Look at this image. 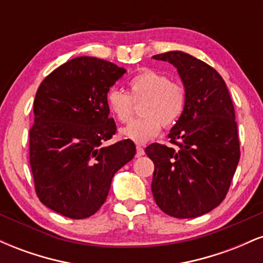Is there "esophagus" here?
I'll return each instance as SVG.
<instances>
[{
    "label": "esophagus",
    "instance_id": "1",
    "mask_svg": "<svg viewBox=\"0 0 263 263\" xmlns=\"http://www.w3.org/2000/svg\"><path fill=\"white\" fill-rule=\"evenodd\" d=\"M136 149H137V153H136V155H137L138 157H140V156H143V155H144V149H143V147L137 146V147H136Z\"/></svg>",
    "mask_w": 263,
    "mask_h": 263
}]
</instances>
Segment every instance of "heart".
Listing matches in <instances>:
<instances>
[{"instance_id": "b5f03b06", "label": "heart", "mask_w": 263, "mask_h": 263, "mask_svg": "<svg viewBox=\"0 0 263 263\" xmlns=\"http://www.w3.org/2000/svg\"><path fill=\"white\" fill-rule=\"evenodd\" d=\"M128 86V93L117 87H111L106 93L108 111L119 122H127L135 104L142 102L138 110L140 119L121 129V135L128 140L137 143L148 141L158 135L161 126L173 127L185 111V87L168 75L147 69L131 78Z\"/></svg>"}]
</instances>
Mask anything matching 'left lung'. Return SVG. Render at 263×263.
<instances>
[{"mask_svg": "<svg viewBox=\"0 0 263 263\" xmlns=\"http://www.w3.org/2000/svg\"><path fill=\"white\" fill-rule=\"evenodd\" d=\"M153 58L176 66L186 90L185 111L168 134L176 148L144 149L155 163L153 198L167 215L197 218L224 200L240 161L235 108L224 79L206 63L179 50Z\"/></svg>", "mask_w": 263, "mask_h": 263, "instance_id": "1", "label": "left lung"}]
</instances>
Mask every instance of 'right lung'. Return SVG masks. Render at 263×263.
Returning a JSON list of instances; mask_svg holds the SVG:
<instances>
[{
	"mask_svg": "<svg viewBox=\"0 0 263 263\" xmlns=\"http://www.w3.org/2000/svg\"><path fill=\"white\" fill-rule=\"evenodd\" d=\"M114 63L79 57L52 71L34 98L29 164L35 194L70 219L93 215L117 171L136 155L131 140L102 147L116 134L106 93L125 74Z\"/></svg>",
	"mask_w": 263,
	"mask_h": 263,
	"instance_id": "obj_1",
	"label": "right lung"
}]
</instances>
